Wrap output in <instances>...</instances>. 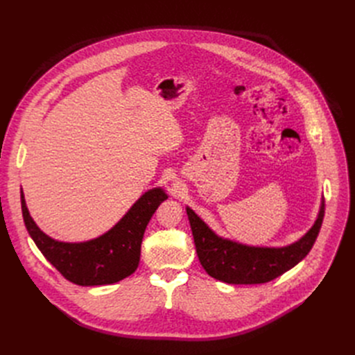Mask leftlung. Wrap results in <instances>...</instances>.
Instances as JSON below:
<instances>
[{
	"mask_svg": "<svg viewBox=\"0 0 355 355\" xmlns=\"http://www.w3.org/2000/svg\"><path fill=\"white\" fill-rule=\"evenodd\" d=\"M198 259L214 279L230 284L267 283L288 272L308 256L324 221L322 202L313 227L296 243L279 247H250L218 237L191 209L187 208Z\"/></svg>",
	"mask_w": 355,
	"mask_h": 355,
	"instance_id": "left-lung-1",
	"label": "left lung"
}]
</instances>
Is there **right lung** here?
Masks as SVG:
<instances>
[{
	"label": "right lung",
	"instance_id": "obj_1",
	"mask_svg": "<svg viewBox=\"0 0 355 355\" xmlns=\"http://www.w3.org/2000/svg\"><path fill=\"white\" fill-rule=\"evenodd\" d=\"M164 199L167 195L163 189H150L120 223L101 237L85 243H62L50 239L30 216L23 191L21 211L30 237L64 279L79 286H101L116 283L136 272L146 227Z\"/></svg>",
	"mask_w": 355,
	"mask_h": 355
}]
</instances>
